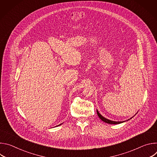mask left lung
<instances>
[{"label": "left lung", "instance_id": "1", "mask_svg": "<svg viewBox=\"0 0 157 157\" xmlns=\"http://www.w3.org/2000/svg\"><path fill=\"white\" fill-rule=\"evenodd\" d=\"M97 114H98V116H99V117L103 121V122H105V123H107V124H121V123H123V122H125V121H121V122H116V121H110V120H109V119H106V118H105L104 117H103L99 113V111L98 110V109H97ZM136 114H137V113H136ZM132 118H130V119H131ZM129 120V119H128Z\"/></svg>", "mask_w": 157, "mask_h": 157}]
</instances>
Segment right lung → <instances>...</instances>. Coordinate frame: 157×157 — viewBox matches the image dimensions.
<instances>
[{
	"label": "right lung",
	"mask_w": 157,
	"mask_h": 157,
	"mask_svg": "<svg viewBox=\"0 0 157 157\" xmlns=\"http://www.w3.org/2000/svg\"><path fill=\"white\" fill-rule=\"evenodd\" d=\"M62 124H63V123H62ZM59 124V125H57V126H59V125H61V124Z\"/></svg>",
	"instance_id": "1"
}]
</instances>
